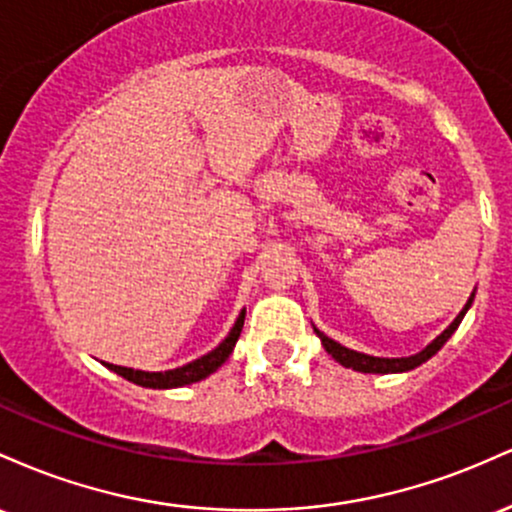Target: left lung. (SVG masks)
<instances>
[{
	"label": "left lung",
	"mask_w": 512,
	"mask_h": 512,
	"mask_svg": "<svg viewBox=\"0 0 512 512\" xmlns=\"http://www.w3.org/2000/svg\"><path fill=\"white\" fill-rule=\"evenodd\" d=\"M472 301H474V293H472V296H469L467 305H464V308L460 310V315H457L455 320H452V325L448 327V330H445L443 334H438V337L433 339V342L428 344L424 351H419V354L407 356V358H378V356L358 354V351L346 349V346L337 344V342H334V339L325 337V334H322L320 330H315V334H317V337H320V342H322V346H325L327 354H332L334 361L342 363L344 368H354V370H358V373H404V370H411V368L421 366V363H426L428 358L436 356L438 351L443 349V344L448 342L452 334H455L457 327H460L462 317L469 310V305H472Z\"/></svg>",
	"instance_id": "1"
}]
</instances>
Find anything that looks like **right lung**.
<instances>
[{
	"label": "right lung",
	"instance_id": "right-lung-1",
	"mask_svg": "<svg viewBox=\"0 0 512 512\" xmlns=\"http://www.w3.org/2000/svg\"><path fill=\"white\" fill-rule=\"evenodd\" d=\"M243 322H245V310L238 315L236 325L233 330L228 332V337L216 346L214 351H209L207 356L197 358V361L187 363V366L173 368V370H163V373H149V370H134V368H125V366H113V363H105L113 373L122 375V378L129 380L134 385H142V387H154V390H168V387H182V385H192L204 380L207 375L219 370L226 358L231 356L233 346H236L240 332H243Z\"/></svg>",
	"mask_w": 512,
	"mask_h": 512
}]
</instances>
